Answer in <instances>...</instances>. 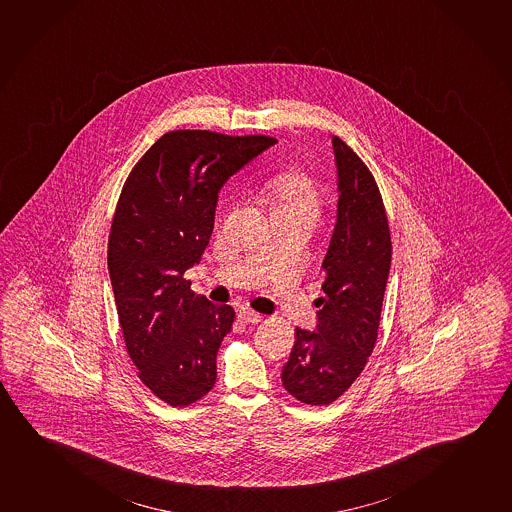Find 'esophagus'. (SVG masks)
I'll return each instance as SVG.
<instances>
[{
	"label": "esophagus",
	"instance_id": "34e87169",
	"mask_svg": "<svg viewBox=\"0 0 512 512\" xmlns=\"http://www.w3.org/2000/svg\"><path fill=\"white\" fill-rule=\"evenodd\" d=\"M239 320L245 324H259L262 315L252 312V310H243V312H239Z\"/></svg>",
	"mask_w": 512,
	"mask_h": 512
}]
</instances>
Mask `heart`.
<instances>
[{
  "label": "heart",
  "instance_id": "heart-1",
  "mask_svg": "<svg viewBox=\"0 0 512 512\" xmlns=\"http://www.w3.org/2000/svg\"><path fill=\"white\" fill-rule=\"evenodd\" d=\"M264 200L271 213H306L317 216L320 208L319 188L304 172L290 169L267 181Z\"/></svg>",
  "mask_w": 512,
  "mask_h": 512
}]
</instances>
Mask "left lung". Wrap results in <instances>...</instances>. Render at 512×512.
I'll list each match as a JSON object with an SVG mask.
<instances>
[{
	"label": "left lung",
	"instance_id": "left-lung-1",
	"mask_svg": "<svg viewBox=\"0 0 512 512\" xmlns=\"http://www.w3.org/2000/svg\"><path fill=\"white\" fill-rule=\"evenodd\" d=\"M336 225L327 248L324 296L315 331L296 329L283 387L308 405H329L363 371L377 341L391 267V236L377 183L352 149L333 135Z\"/></svg>",
	"mask_w": 512,
	"mask_h": 512
}]
</instances>
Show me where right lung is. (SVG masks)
<instances>
[{
  "label": "right lung",
  "instance_id": "add662e5",
  "mask_svg": "<svg viewBox=\"0 0 512 512\" xmlns=\"http://www.w3.org/2000/svg\"><path fill=\"white\" fill-rule=\"evenodd\" d=\"M264 135L176 130L146 151L125 181L112 218L107 266L126 350L142 382L172 407L208 394L234 310L190 290L215 227L218 193L275 146Z\"/></svg>",
  "mask_w": 512,
  "mask_h": 512
}]
</instances>
